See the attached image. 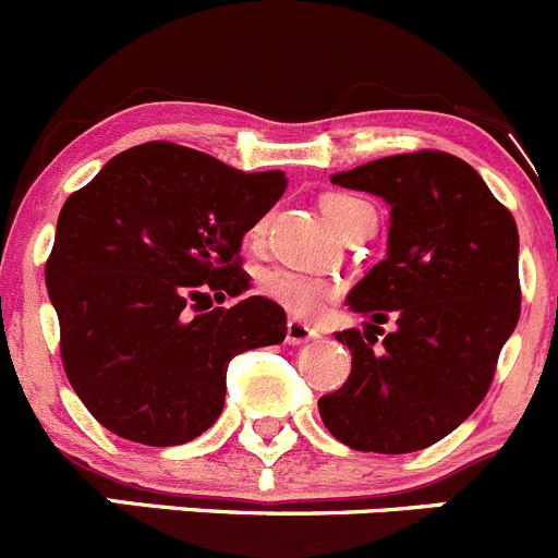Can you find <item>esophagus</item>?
<instances>
[{
  "mask_svg": "<svg viewBox=\"0 0 558 558\" xmlns=\"http://www.w3.org/2000/svg\"><path fill=\"white\" fill-rule=\"evenodd\" d=\"M317 337H320V333H317V328L306 326V323L295 320V317H290L288 320V342L290 344H306Z\"/></svg>",
  "mask_w": 558,
  "mask_h": 558,
  "instance_id": "34e87169",
  "label": "esophagus"
}]
</instances>
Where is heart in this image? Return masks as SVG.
<instances>
[{
  "instance_id": "1",
  "label": "heart",
  "mask_w": 558,
  "mask_h": 558,
  "mask_svg": "<svg viewBox=\"0 0 558 558\" xmlns=\"http://www.w3.org/2000/svg\"><path fill=\"white\" fill-rule=\"evenodd\" d=\"M323 214L339 230L342 238H353L355 232H362L369 221H375L373 208L364 199L350 194H326L323 196ZM265 235V219L248 230V241L257 243ZM257 288L265 299L276 301L279 306L295 317H317L326 310L328 301L337 299V284L323 276L301 274L293 268H265L257 279Z\"/></svg>"
}]
</instances>
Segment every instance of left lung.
<instances>
[{"label": "left lung", "mask_w": 558, "mask_h": 558, "mask_svg": "<svg viewBox=\"0 0 558 558\" xmlns=\"http://www.w3.org/2000/svg\"><path fill=\"white\" fill-rule=\"evenodd\" d=\"M391 205L389 254L348 295L369 317L337 331L353 364L317 408L328 433L359 452L433 447L485 400L498 353L521 317L518 227L474 167L416 150L333 174ZM398 328L374 348L380 322Z\"/></svg>", "instance_id": "left-lung-1"}]
</instances>
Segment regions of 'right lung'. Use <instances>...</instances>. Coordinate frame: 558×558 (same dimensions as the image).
<instances>
[{
  "label": "right lung",
  "mask_w": 558,
  "mask_h": 558,
  "mask_svg": "<svg viewBox=\"0 0 558 558\" xmlns=\"http://www.w3.org/2000/svg\"><path fill=\"white\" fill-rule=\"evenodd\" d=\"M288 189L208 153L147 142L111 158L57 219L46 288L68 380L120 438L178 447L219 418L238 353L279 344L284 310L241 295V241Z\"/></svg>",
  "instance_id": "add662e5"
}]
</instances>
